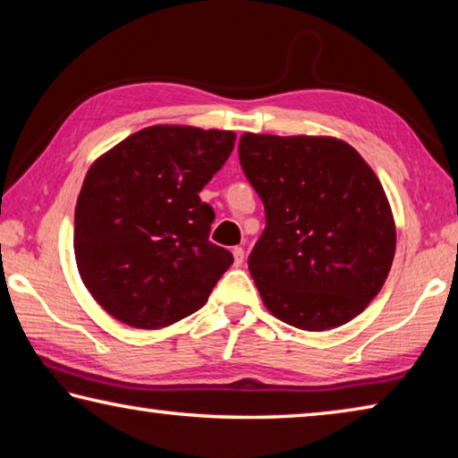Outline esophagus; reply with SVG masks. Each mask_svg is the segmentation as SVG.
<instances>
[{
  "label": "esophagus",
  "mask_w": 458,
  "mask_h": 458,
  "mask_svg": "<svg viewBox=\"0 0 458 458\" xmlns=\"http://www.w3.org/2000/svg\"><path fill=\"white\" fill-rule=\"evenodd\" d=\"M232 257H234V267H240L244 262V250L240 246H236L234 250H232Z\"/></svg>",
  "instance_id": "obj_1"
}]
</instances>
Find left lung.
<instances>
[{
  "label": "left lung",
  "instance_id": "8db88e82",
  "mask_svg": "<svg viewBox=\"0 0 458 458\" xmlns=\"http://www.w3.org/2000/svg\"><path fill=\"white\" fill-rule=\"evenodd\" d=\"M267 228L248 259L265 307L303 331L345 325L382 291L396 222L374 169L327 135L240 137Z\"/></svg>",
  "mask_w": 458,
  "mask_h": 458
}]
</instances>
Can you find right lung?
I'll return each instance as SVG.
<instances>
[{
	"label": "right lung",
	"instance_id": "obj_1",
	"mask_svg": "<svg viewBox=\"0 0 458 458\" xmlns=\"http://www.w3.org/2000/svg\"><path fill=\"white\" fill-rule=\"evenodd\" d=\"M234 131L153 125L90 165L76 199L74 259L87 291L114 319L169 327L206 305L232 265L212 244L199 191L226 164Z\"/></svg>",
	"mask_w": 458,
	"mask_h": 458
}]
</instances>
